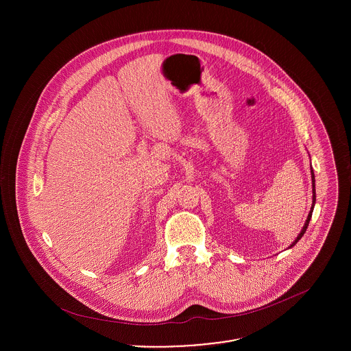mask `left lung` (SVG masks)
I'll return each mask as SVG.
<instances>
[{"instance_id":"obj_1","label":"left lung","mask_w":351,"mask_h":351,"mask_svg":"<svg viewBox=\"0 0 351 351\" xmlns=\"http://www.w3.org/2000/svg\"><path fill=\"white\" fill-rule=\"evenodd\" d=\"M311 174H312V191H313V195H312V208H311V212L308 213V217H306V221H305V224H304V227H302V230H301L300 234H299V237L296 238V241L293 242V245H296L299 241L301 239V237L304 235V232L306 231V227H308V224H309V220H311V217H312V210H313V205H315V201H316V193H315V176H313V170H312V167H311ZM292 245V246H293ZM291 246V247H292Z\"/></svg>"}]
</instances>
